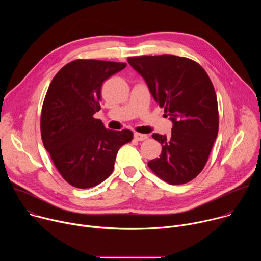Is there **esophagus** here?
<instances>
[{
  "label": "esophagus",
  "instance_id": "obj_1",
  "mask_svg": "<svg viewBox=\"0 0 261 261\" xmlns=\"http://www.w3.org/2000/svg\"><path fill=\"white\" fill-rule=\"evenodd\" d=\"M134 138L138 141H143L145 139L148 138V136L146 134H141V133H138V132H135L134 133Z\"/></svg>",
  "mask_w": 261,
  "mask_h": 261
}]
</instances>
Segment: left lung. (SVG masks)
<instances>
[{
	"instance_id": "8db88e82",
	"label": "left lung",
	"mask_w": 261,
	"mask_h": 261,
	"mask_svg": "<svg viewBox=\"0 0 261 261\" xmlns=\"http://www.w3.org/2000/svg\"><path fill=\"white\" fill-rule=\"evenodd\" d=\"M128 62L173 124L169 136L153 134L162 153L147 166L170 185L192 180L203 169L219 129L217 96L207 73L195 61L172 55L131 57Z\"/></svg>"
}]
</instances>
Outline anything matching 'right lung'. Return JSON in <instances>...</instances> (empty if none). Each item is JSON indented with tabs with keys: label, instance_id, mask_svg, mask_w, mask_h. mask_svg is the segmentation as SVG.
<instances>
[{
	"label": "right lung",
	"instance_id": "1",
	"mask_svg": "<svg viewBox=\"0 0 261 261\" xmlns=\"http://www.w3.org/2000/svg\"><path fill=\"white\" fill-rule=\"evenodd\" d=\"M126 65L79 59L65 65L49 85L41 111L42 142L73 187L87 189L105 180L119 148L133 138L131 130H109L94 118L101 109L102 84Z\"/></svg>",
	"mask_w": 261,
	"mask_h": 261
}]
</instances>
